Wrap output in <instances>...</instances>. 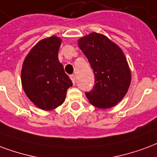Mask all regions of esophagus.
<instances>
[{
    "label": "esophagus",
    "mask_w": 157,
    "mask_h": 157,
    "mask_svg": "<svg viewBox=\"0 0 157 157\" xmlns=\"http://www.w3.org/2000/svg\"><path fill=\"white\" fill-rule=\"evenodd\" d=\"M70 78H71V80L72 81L73 84L75 85V75H70Z\"/></svg>",
    "instance_id": "34e87169"
}]
</instances>
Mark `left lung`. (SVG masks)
<instances>
[{
  "instance_id": "obj_1",
  "label": "left lung",
  "mask_w": 157,
  "mask_h": 157,
  "mask_svg": "<svg viewBox=\"0 0 157 157\" xmlns=\"http://www.w3.org/2000/svg\"><path fill=\"white\" fill-rule=\"evenodd\" d=\"M78 46L95 75L93 89L86 92L90 103L101 109L115 106L131 84V71L123 52L105 36L96 32L82 37Z\"/></svg>"
}]
</instances>
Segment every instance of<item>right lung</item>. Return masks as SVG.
Returning a JSON list of instances; mask_svg holds the SVG:
<instances>
[{
  "mask_svg": "<svg viewBox=\"0 0 157 157\" xmlns=\"http://www.w3.org/2000/svg\"><path fill=\"white\" fill-rule=\"evenodd\" d=\"M61 44L53 36L40 40L23 62L21 84L29 99L41 110L51 111L65 101L72 82L58 60Z\"/></svg>",
  "mask_w": 157,
  "mask_h": 157,
  "instance_id": "obj_1",
  "label": "right lung"
}]
</instances>
